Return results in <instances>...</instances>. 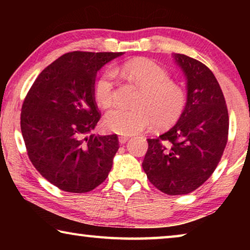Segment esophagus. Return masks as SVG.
Segmentation results:
<instances>
[{"mask_svg": "<svg viewBox=\"0 0 250 250\" xmlns=\"http://www.w3.org/2000/svg\"><path fill=\"white\" fill-rule=\"evenodd\" d=\"M129 137H126V135H120L119 137V142L121 143V145H124V143H125L126 141L129 140Z\"/></svg>", "mask_w": 250, "mask_h": 250, "instance_id": "obj_1", "label": "esophagus"}]
</instances>
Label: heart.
I'll list each match as a JSON object with an SVG mask.
<instances>
[{
  "label": "heart",
  "instance_id": "heart-1",
  "mask_svg": "<svg viewBox=\"0 0 250 250\" xmlns=\"http://www.w3.org/2000/svg\"><path fill=\"white\" fill-rule=\"evenodd\" d=\"M125 78L140 87L134 109H113L105 115L104 128L121 135H132L146 130L154 120L167 126L179 119L186 105V92L170 80L167 70L151 59H133L118 68ZM94 96L100 107L109 108L115 97V78L111 70L97 77Z\"/></svg>",
  "mask_w": 250,
  "mask_h": 250
}]
</instances>
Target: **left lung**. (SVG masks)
Wrapping results in <instances>:
<instances>
[{
    "instance_id": "1",
    "label": "left lung",
    "mask_w": 250,
    "mask_h": 250,
    "mask_svg": "<svg viewBox=\"0 0 250 250\" xmlns=\"http://www.w3.org/2000/svg\"><path fill=\"white\" fill-rule=\"evenodd\" d=\"M186 79V105L179 120L158 139H147L142 167L161 192L183 195L213 174L227 143L228 112L214 74L201 62L173 54Z\"/></svg>"
}]
</instances>
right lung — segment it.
I'll return each mask as SVG.
<instances>
[{
  "mask_svg": "<svg viewBox=\"0 0 250 250\" xmlns=\"http://www.w3.org/2000/svg\"><path fill=\"white\" fill-rule=\"evenodd\" d=\"M122 53H67L42 71L22 105L21 130L41 175L70 193L107 179L119 149L117 134H90L100 115L94 84L101 67Z\"/></svg>",
  "mask_w": 250,
  "mask_h": 250,
  "instance_id": "right-lung-1",
  "label": "right lung"
}]
</instances>
